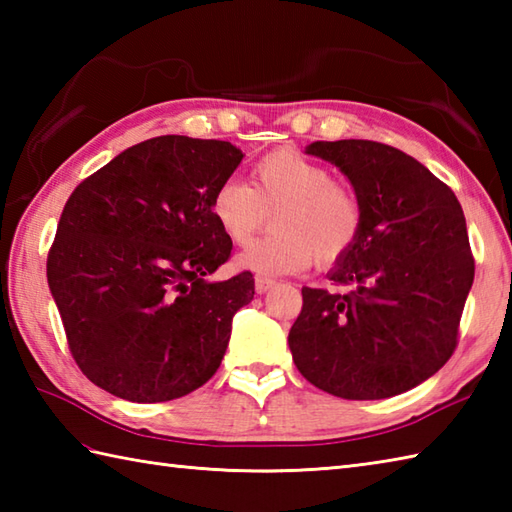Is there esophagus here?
<instances>
[{"mask_svg":"<svg viewBox=\"0 0 512 512\" xmlns=\"http://www.w3.org/2000/svg\"><path fill=\"white\" fill-rule=\"evenodd\" d=\"M273 286H275L273 279H268V277H255V290H257V295H264V292H268Z\"/></svg>","mask_w":512,"mask_h":512,"instance_id":"34e87169","label":"esophagus"}]
</instances>
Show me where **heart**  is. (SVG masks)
Instances as JSON below:
<instances>
[{"instance_id":"heart-1","label":"heart","mask_w":512,"mask_h":512,"mask_svg":"<svg viewBox=\"0 0 512 512\" xmlns=\"http://www.w3.org/2000/svg\"><path fill=\"white\" fill-rule=\"evenodd\" d=\"M253 187L226 180L217 187L211 211L233 244H248L275 213V233L237 255V266L273 277L334 264L363 233L365 209L358 193L336 173L297 149H275L253 167Z\"/></svg>"}]
</instances>
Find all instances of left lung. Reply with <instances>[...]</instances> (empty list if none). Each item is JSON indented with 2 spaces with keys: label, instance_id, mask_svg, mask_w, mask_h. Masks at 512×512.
<instances>
[{
  "label": "left lung",
  "instance_id": "left-lung-1",
  "mask_svg": "<svg viewBox=\"0 0 512 512\" xmlns=\"http://www.w3.org/2000/svg\"><path fill=\"white\" fill-rule=\"evenodd\" d=\"M363 202L358 242L330 273L350 292L303 288L288 345L301 376L345 400L420 385L449 361L475 259L455 193L405 151L374 140L312 143Z\"/></svg>",
  "mask_w": 512,
  "mask_h": 512
}]
</instances>
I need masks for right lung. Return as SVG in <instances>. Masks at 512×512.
Listing matches in <instances>:
<instances>
[{"mask_svg":"<svg viewBox=\"0 0 512 512\" xmlns=\"http://www.w3.org/2000/svg\"><path fill=\"white\" fill-rule=\"evenodd\" d=\"M242 158L226 140L158 136L72 191L46 270L72 358L96 387L165 402L217 372L255 295L248 270L206 279L231 257L211 202Z\"/></svg>","mask_w":512,"mask_h":512,"instance_id":"1","label":"right lung"}]
</instances>
